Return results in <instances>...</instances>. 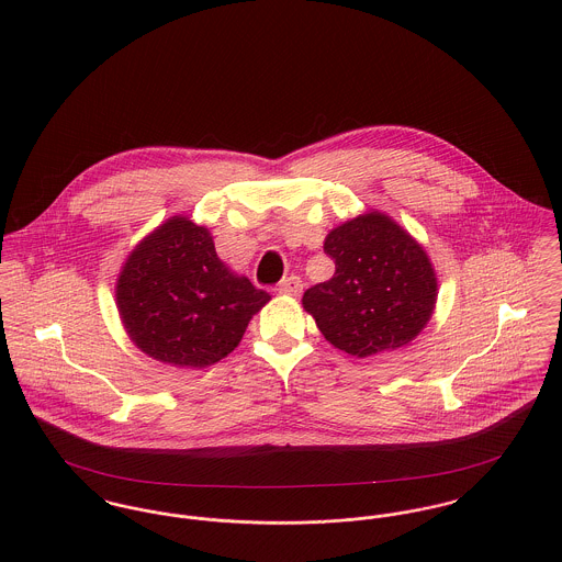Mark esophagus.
I'll use <instances>...</instances> for the list:
<instances>
[{
    "label": "esophagus",
    "instance_id": "obj_1",
    "mask_svg": "<svg viewBox=\"0 0 562 562\" xmlns=\"http://www.w3.org/2000/svg\"><path fill=\"white\" fill-rule=\"evenodd\" d=\"M281 294H288V296H301V292H303V281H301V277H285L281 283H279V288H277Z\"/></svg>",
    "mask_w": 562,
    "mask_h": 562
}]
</instances>
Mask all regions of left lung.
Wrapping results in <instances>:
<instances>
[{"label": "left lung", "instance_id": "8db88e82", "mask_svg": "<svg viewBox=\"0 0 562 562\" xmlns=\"http://www.w3.org/2000/svg\"><path fill=\"white\" fill-rule=\"evenodd\" d=\"M324 252L335 274L310 288L305 310L352 357L408 344L432 316L437 277L426 250L390 216L372 212L333 229Z\"/></svg>", "mask_w": 562, "mask_h": 562}]
</instances>
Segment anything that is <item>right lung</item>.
<instances>
[{
    "label": "right lung",
    "mask_w": 562,
    "mask_h": 562,
    "mask_svg": "<svg viewBox=\"0 0 562 562\" xmlns=\"http://www.w3.org/2000/svg\"><path fill=\"white\" fill-rule=\"evenodd\" d=\"M268 301V292L229 272L207 229L177 216L136 246L116 285L130 337L177 368L227 357Z\"/></svg>",
    "instance_id": "add662e5"
}]
</instances>
